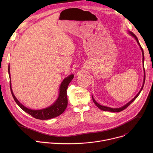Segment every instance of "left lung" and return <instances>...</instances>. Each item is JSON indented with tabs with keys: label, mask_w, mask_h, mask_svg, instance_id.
<instances>
[{
	"label": "left lung",
	"mask_w": 153,
	"mask_h": 153,
	"mask_svg": "<svg viewBox=\"0 0 153 153\" xmlns=\"http://www.w3.org/2000/svg\"><path fill=\"white\" fill-rule=\"evenodd\" d=\"M129 33L132 36H133L135 39H136V41H137V43L139 44V45L140 46V48H141V50H142V56H143V69H144V80H143V86H142V88H141V90H140V91L138 93V94L131 100L130 102H129L127 104H126L125 105H124L123 106H122V107H121V108H110V107H107V106H102V105H100V104H99L98 103H97L96 102V100H94V99L92 97V98H93V102H94V103L96 104V105L99 108V109H100L101 110H103V111H110V112H114V113H115V112H120V111H123V110H124L125 109H126L131 103L137 97H138V96L139 95V94L140 93V92H141V91H142V90L143 89V85H144V83H145V68H144V54H143V48H142V47H141V45H140V43L139 42V40H138V39H137V37H136V36L133 33H132V32H129Z\"/></svg>",
	"instance_id": "obj_1"
}]
</instances>
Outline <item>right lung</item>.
I'll list each match as a JSON object with an SVG mask.
<instances>
[{
	"instance_id": "1",
	"label": "right lung",
	"mask_w": 153,
	"mask_h": 153,
	"mask_svg": "<svg viewBox=\"0 0 153 153\" xmlns=\"http://www.w3.org/2000/svg\"><path fill=\"white\" fill-rule=\"evenodd\" d=\"M8 73L10 76V90L11 93L12 94L13 97L14 98L16 103L19 105V106L25 112L28 113L33 117L40 119V120H47L50 119L54 117H56L61 114H62L65 109L67 108L68 105V99H67V88L69 83L72 80L74 77V75L71 74L65 78L61 85L60 86V93L59 96L57 100L50 106L43 109L40 110H30L24 106L22 104H21L16 97L14 96L12 89H11V79H10V66H8Z\"/></svg>"
}]
</instances>
